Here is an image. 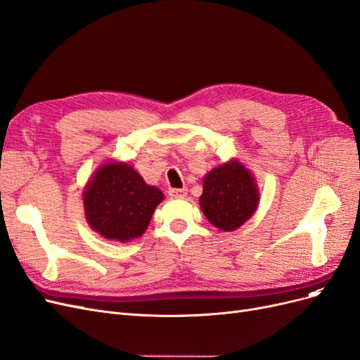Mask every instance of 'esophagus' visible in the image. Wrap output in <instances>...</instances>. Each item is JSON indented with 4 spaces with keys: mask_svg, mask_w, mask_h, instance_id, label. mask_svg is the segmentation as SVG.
<instances>
[{
    "mask_svg": "<svg viewBox=\"0 0 360 360\" xmlns=\"http://www.w3.org/2000/svg\"><path fill=\"white\" fill-rule=\"evenodd\" d=\"M169 195L173 197V199H184L187 195V188H170Z\"/></svg>",
    "mask_w": 360,
    "mask_h": 360,
    "instance_id": "esophagus-1",
    "label": "esophagus"
}]
</instances>
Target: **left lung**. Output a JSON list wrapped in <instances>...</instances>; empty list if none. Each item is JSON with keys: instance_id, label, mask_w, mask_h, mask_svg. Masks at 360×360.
<instances>
[{"instance_id": "left-lung-1", "label": "left lung", "mask_w": 360, "mask_h": 360, "mask_svg": "<svg viewBox=\"0 0 360 360\" xmlns=\"http://www.w3.org/2000/svg\"><path fill=\"white\" fill-rule=\"evenodd\" d=\"M259 193L251 173L238 161L215 167L203 179L200 206L207 221L230 231L256 211Z\"/></svg>"}]
</instances>
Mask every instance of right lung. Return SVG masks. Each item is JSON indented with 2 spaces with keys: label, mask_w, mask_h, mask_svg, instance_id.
I'll return each instance as SVG.
<instances>
[{
  "label": "right lung",
  "mask_w": 360,
  "mask_h": 360,
  "mask_svg": "<svg viewBox=\"0 0 360 360\" xmlns=\"http://www.w3.org/2000/svg\"><path fill=\"white\" fill-rule=\"evenodd\" d=\"M163 199V193L146 185L131 166L108 163L86 185L85 215L100 235L125 242L143 233Z\"/></svg>",
  "instance_id": "right-lung-1"
}]
</instances>
